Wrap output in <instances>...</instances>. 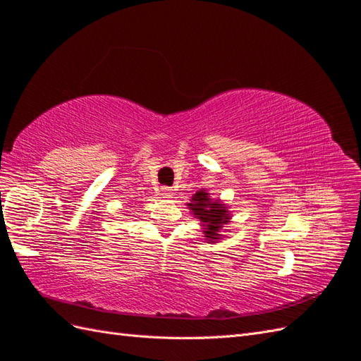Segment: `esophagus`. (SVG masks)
<instances>
[{"mask_svg": "<svg viewBox=\"0 0 361 361\" xmlns=\"http://www.w3.org/2000/svg\"><path fill=\"white\" fill-rule=\"evenodd\" d=\"M161 195H163V197H168V198L172 197V195H173V189H172V188H168V186H163V188H161Z\"/></svg>", "mask_w": 361, "mask_h": 361, "instance_id": "34e87169", "label": "esophagus"}]
</instances>
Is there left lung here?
Listing matches in <instances>:
<instances>
[{
    "mask_svg": "<svg viewBox=\"0 0 361 361\" xmlns=\"http://www.w3.org/2000/svg\"><path fill=\"white\" fill-rule=\"evenodd\" d=\"M190 210L193 215H197L202 223H204V233L206 238L210 239L212 243L215 239H219V230L230 219L227 215V210L224 204H219L218 201H212L209 198V193L204 190L197 192L192 197V202H189Z\"/></svg>",
    "mask_w": 361,
    "mask_h": 361,
    "instance_id": "obj_1",
    "label": "left lung"
}]
</instances>
